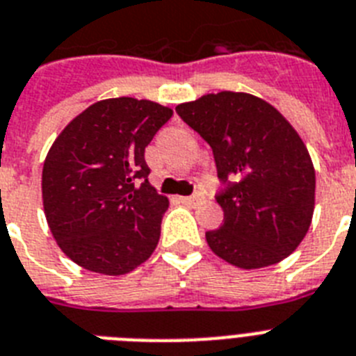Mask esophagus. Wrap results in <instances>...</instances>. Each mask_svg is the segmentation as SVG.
I'll return each mask as SVG.
<instances>
[{
    "mask_svg": "<svg viewBox=\"0 0 356 356\" xmlns=\"http://www.w3.org/2000/svg\"><path fill=\"white\" fill-rule=\"evenodd\" d=\"M179 201L186 206H197V204H201L204 199H202V195H192V197H179Z\"/></svg>",
    "mask_w": 356,
    "mask_h": 356,
    "instance_id": "1",
    "label": "esophagus"
}]
</instances>
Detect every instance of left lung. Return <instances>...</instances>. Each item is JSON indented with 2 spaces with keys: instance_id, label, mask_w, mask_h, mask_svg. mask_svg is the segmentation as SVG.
Masks as SVG:
<instances>
[{
  "instance_id": "left-lung-1",
  "label": "left lung",
  "mask_w": 356,
  "mask_h": 356,
  "mask_svg": "<svg viewBox=\"0 0 356 356\" xmlns=\"http://www.w3.org/2000/svg\"><path fill=\"white\" fill-rule=\"evenodd\" d=\"M177 113L211 146L226 190L217 195L220 228L206 243L241 270L273 266L306 237L315 210V168L291 122L246 92H217L177 104Z\"/></svg>"
}]
</instances>
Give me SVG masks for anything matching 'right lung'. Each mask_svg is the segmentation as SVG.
<instances>
[{
  "label": "right lung",
  "instance_id": "right-lung-1",
  "mask_svg": "<svg viewBox=\"0 0 356 356\" xmlns=\"http://www.w3.org/2000/svg\"><path fill=\"white\" fill-rule=\"evenodd\" d=\"M172 115L154 101L112 97L90 104L56 137L41 195L50 232L72 262L118 277L150 259L170 201L148 183L145 148Z\"/></svg>",
  "mask_w": 356,
  "mask_h": 356
}]
</instances>
